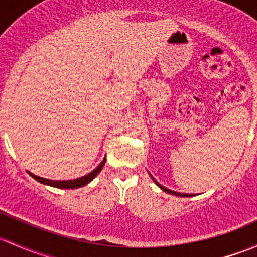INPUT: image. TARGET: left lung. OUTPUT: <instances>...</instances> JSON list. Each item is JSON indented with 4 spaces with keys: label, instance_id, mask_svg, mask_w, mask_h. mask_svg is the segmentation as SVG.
<instances>
[{
    "label": "left lung",
    "instance_id": "left-lung-1",
    "mask_svg": "<svg viewBox=\"0 0 257 257\" xmlns=\"http://www.w3.org/2000/svg\"><path fill=\"white\" fill-rule=\"evenodd\" d=\"M154 182H155V183H156V185H158V186H159V187H160V188H161V190H163V191H165V192L170 193V194H175V196H180V197H188V196H190V194H186V193H178V192H174V191H171V190H167V188H166V187H164V186H161V185H160V183H159V182H158V181H155V180H154Z\"/></svg>",
    "mask_w": 257,
    "mask_h": 257
}]
</instances>
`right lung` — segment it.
Returning a JSON list of instances; mask_svg holds the SVG:
<instances>
[{
	"mask_svg": "<svg viewBox=\"0 0 257 257\" xmlns=\"http://www.w3.org/2000/svg\"><path fill=\"white\" fill-rule=\"evenodd\" d=\"M104 163H106V158L103 159V161H102V163L99 164L98 166H97L96 169H94L92 172H90V174L86 175V176H82V177H80V178H76V180H69V181H51V180H48V178H43V177L36 176V175L31 174V172H28V174L31 175V176L33 177L34 180H37L38 182L44 183V185L53 186V187H56V188H79V187H82V186L87 185L88 182H91V181H92L93 178L96 177L97 175L99 174V171H101V170L103 169Z\"/></svg>",
	"mask_w": 257,
	"mask_h": 257,
	"instance_id": "obj_1",
	"label": "right lung"
}]
</instances>
